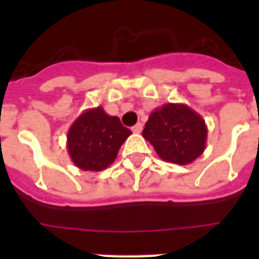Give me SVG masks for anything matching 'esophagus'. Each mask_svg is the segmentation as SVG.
Here are the masks:
<instances>
[{
  "mask_svg": "<svg viewBox=\"0 0 259 259\" xmlns=\"http://www.w3.org/2000/svg\"><path fill=\"white\" fill-rule=\"evenodd\" d=\"M132 130H133V133H141L142 132V123L141 122H138V123H136V125L132 127Z\"/></svg>",
  "mask_w": 259,
  "mask_h": 259,
  "instance_id": "obj_1",
  "label": "esophagus"
}]
</instances>
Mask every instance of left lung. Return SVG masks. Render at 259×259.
Here are the masks:
<instances>
[{
	"label": "left lung",
	"instance_id": "left-lung-1",
	"mask_svg": "<svg viewBox=\"0 0 259 259\" xmlns=\"http://www.w3.org/2000/svg\"><path fill=\"white\" fill-rule=\"evenodd\" d=\"M142 137L164 161L187 165L204 152L207 125L189 106L165 103L150 113Z\"/></svg>",
	"mask_w": 259,
	"mask_h": 259
}]
</instances>
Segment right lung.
I'll use <instances>...</instances> for the list:
<instances>
[{"mask_svg":"<svg viewBox=\"0 0 259 259\" xmlns=\"http://www.w3.org/2000/svg\"><path fill=\"white\" fill-rule=\"evenodd\" d=\"M132 132L102 106L84 110L70 126L67 150L79 169L99 172L111 165Z\"/></svg>","mask_w":259,"mask_h":259,"instance_id":"right-lung-1","label":"right lung"}]
</instances>
